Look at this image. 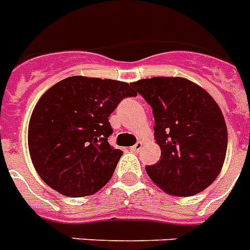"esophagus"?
Instances as JSON below:
<instances>
[{"label":"esophagus","instance_id":"1","mask_svg":"<svg viewBox=\"0 0 250 250\" xmlns=\"http://www.w3.org/2000/svg\"><path fill=\"white\" fill-rule=\"evenodd\" d=\"M141 149H143V143H141V141H137V143L131 147L132 151H135V153H139Z\"/></svg>","mask_w":250,"mask_h":250}]
</instances>
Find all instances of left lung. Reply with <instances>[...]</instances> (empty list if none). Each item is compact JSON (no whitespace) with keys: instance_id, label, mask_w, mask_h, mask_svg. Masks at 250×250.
<instances>
[{"instance_id":"obj_1","label":"left lung","mask_w":250,"mask_h":250,"mask_svg":"<svg viewBox=\"0 0 250 250\" xmlns=\"http://www.w3.org/2000/svg\"><path fill=\"white\" fill-rule=\"evenodd\" d=\"M131 86L153 109L159 162L146 166L163 191L191 196L217 178L227 150V128L220 106L196 83L181 77L140 79Z\"/></svg>"}]
</instances>
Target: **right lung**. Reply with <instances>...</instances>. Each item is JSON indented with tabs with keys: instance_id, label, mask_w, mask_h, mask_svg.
I'll use <instances>...</instances> for the list:
<instances>
[{
	"instance_id": "add662e5",
	"label": "right lung",
	"mask_w": 250,
	"mask_h": 250,
	"mask_svg": "<svg viewBox=\"0 0 250 250\" xmlns=\"http://www.w3.org/2000/svg\"><path fill=\"white\" fill-rule=\"evenodd\" d=\"M136 95L128 83L82 76L48 88L28 127L30 159L40 177L72 198L105 186L123 154L107 141L113 133L109 115L125 97Z\"/></svg>"
}]
</instances>
